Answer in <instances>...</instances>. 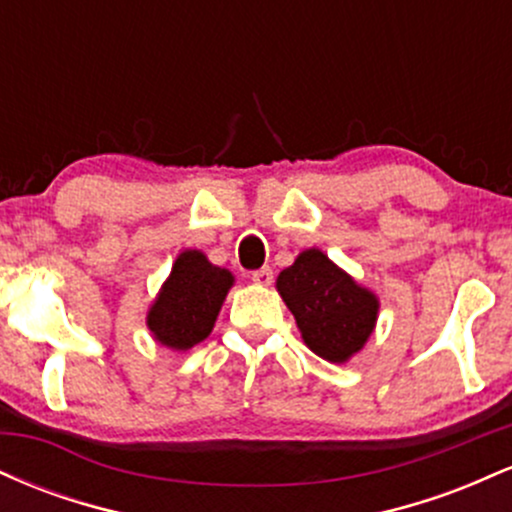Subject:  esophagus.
Listing matches in <instances>:
<instances>
[{"label": "esophagus", "instance_id": "obj_1", "mask_svg": "<svg viewBox=\"0 0 512 512\" xmlns=\"http://www.w3.org/2000/svg\"><path fill=\"white\" fill-rule=\"evenodd\" d=\"M252 281H255L257 286H269L274 281V272L269 267L257 269V272H252Z\"/></svg>", "mask_w": 512, "mask_h": 512}]
</instances>
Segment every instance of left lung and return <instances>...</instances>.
<instances>
[{
    "label": "left lung",
    "mask_w": 512,
    "mask_h": 512,
    "mask_svg": "<svg viewBox=\"0 0 512 512\" xmlns=\"http://www.w3.org/2000/svg\"><path fill=\"white\" fill-rule=\"evenodd\" d=\"M276 291L296 317L305 346L330 363L351 361L378 322V296L317 248L303 250L279 272Z\"/></svg>",
    "instance_id": "1"
}]
</instances>
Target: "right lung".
Instances as JSON below:
<instances>
[{
	"instance_id": "obj_1",
	"label": "right lung",
	"mask_w": 512,
	"mask_h": 512,
	"mask_svg": "<svg viewBox=\"0 0 512 512\" xmlns=\"http://www.w3.org/2000/svg\"><path fill=\"white\" fill-rule=\"evenodd\" d=\"M236 276L216 267L202 250H182L146 313L154 342L190 351L209 337Z\"/></svg>"
}]
</instances>
